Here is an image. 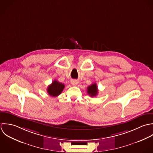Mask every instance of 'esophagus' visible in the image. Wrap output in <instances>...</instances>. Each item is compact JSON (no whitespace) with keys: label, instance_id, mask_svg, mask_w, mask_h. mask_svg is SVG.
Masks as SVG:
<instances>
[{"label":"esophagus","instance_id":"esophagus-1","mask_svg":"<svg viewBox=\"0 0 153 153\" xmlns=\"http://www.w3.org/2000/svg\"><path fill=\"white\" fill-rule=\"evenodd\" d=\"M71 83L72 85H73V86H76L77 85H78L79 82H78L77 80H71Z\"/></svg>","mask_w":153,"mask_h":153}]
</instances>
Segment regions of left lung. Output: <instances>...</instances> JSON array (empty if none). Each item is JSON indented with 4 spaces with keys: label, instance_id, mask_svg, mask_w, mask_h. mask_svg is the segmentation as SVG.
<instances>
[{
    "label": "left lung",
    "instance_id": "8db88e82",
    "mask_svg": "<svg viewBox=\"0 0 153 153\" xmlns=\"http://www.w3.org/2000/svg\"><path fill=\"white\" fill-rule=\"evenodd\" d=\"M88 93L91 96L94 97L98 93V89L96 83H93L88 88Z\"/></svg>",
    "mask_w": 153,
    "mask_h": 153
}]
</instances>
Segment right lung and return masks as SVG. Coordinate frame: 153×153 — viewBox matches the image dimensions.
Here are the masks:
<instances>
[{
	"label": "right lung",
	"instance_id": "1",
	"mask_svg": "<svg viewBox=\"0 0 153 153\" xmlns=\"http://www.w3.org/2000/svg\"><path fill=\"white\" fill-rule=\"evenodd\" d=\"M65 86L57 80H54L52 83L47 88L48 93L53 97H56L60 95L62 92Z\"/></svg>",
	"mask_w": 153,
	"mask_h": 153
}]
</instances>
